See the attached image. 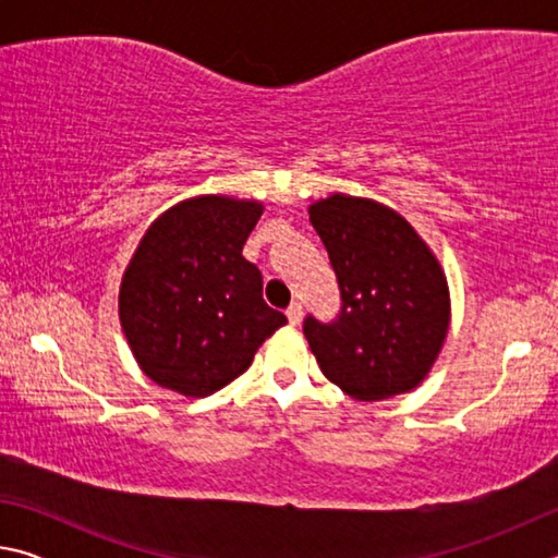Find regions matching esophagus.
Here are the masks:
<instances>
[{"instance_id":"obj_1","label":"esophagus","mask_w":558,"mask_h":558,"mask_svg":"<svg viewBox=\"0 0 558 558\" xmlns=\"http://www.w3.org/2000/svg\"><path fill=\"white\" fill-rule=\"evenodd\" d=\"M286 315H288L290 325H300L302 323V305H300V302H292V305L286 310Z\"/></svg>"}]
</instances>
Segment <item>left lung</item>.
Masks as SVG:
<instances>
[{"label": "left lung", "instance_id": "obj_1", "mask_svg": "<svg viewBox=\"0 0 558 558\" xmlns=\"http://www.w3.org/2000/svg\"><path fill=\"white\" fill-rule=\"evenodd\" d=\"M342 290L335 323L307 317L319 369L356 401L409 393L430 374L450 327V290L436 253L399 211L329 194L310 204Z\"/></svg>", "mask_w": 558, "mask_h": 558}]
</instances>
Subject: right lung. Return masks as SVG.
Masks as SVG:
<instances>
[{
	"label": "right lung",
	"mask_w": 558,
	"mask_h": 558,
	"mask_svg": "<svg viewBox=\"0 0 558 558\" xmlns=\"http://www.w3.org/2000/svg\"><path fill=\"white\" fill-rule=\"evenodd\" d=\"M263 204L192 196L149 223L120 282V325L149 379L192 399L248 369L288 323L263 302V276L243 243Z\"/></svg>",
	"instance_id": "obj_1"
}]
</instances>
